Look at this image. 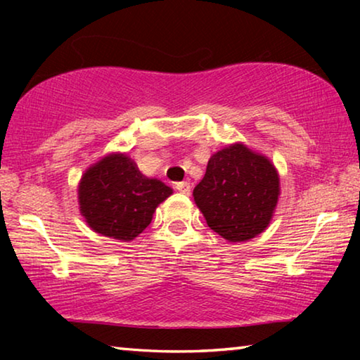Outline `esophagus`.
Returning <instances> with one entry per match:
<instances>
[{
  "label": "esophagus",
  "instance_id": "34e87169",
  "mask_svg": "<svg viewBox=\"0 0 360 360\" xmlns=\"http://www.w3.org/2000/svg\"><path fill=\"white\" fill-rule=\"evenodd\" d=\"M174 188H176V191H179V192H182V193L188 195V193H191V191H192V186H191V182L182 181V182H176Z\"/></svg>",
  "mask_w": 360,
  "mask_h": 360
}]
</instances>
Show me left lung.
I'll return each mask as SVG.
<instances>
[{"label":"left lung","mask_w":360,"mask_h":360,"mask_svg":"<svg viewBox=\"0 0 360 360\" xmlns=\"http://www.w3.org/2000/svg\"><path fill=\"white\" fill-rule=\"evenodd\" d=\"M279 197V176L265 155L241 143L212 154L193 200L206 224L230 243L248 241L270 224Z\"/></svg>","instance_id":"8db88e82"}]
</instances>
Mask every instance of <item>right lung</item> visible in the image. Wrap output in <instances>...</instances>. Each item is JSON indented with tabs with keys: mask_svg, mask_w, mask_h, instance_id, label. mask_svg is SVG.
Returning <instances> with one entry per match:
<instances>
[{
	"mask_svg": "<svg viewBox=\"0 0 360 360\" xmlns=\"http://www.w3.org/2000/svg\"><path fill=\"white\" fill-rule=\"evenodd\" d=\"M172 193V187L144 176L125 154L103 157L82 174L77 188L79 208L89 227L120 241L135 240Z\"/></svg>",
	"mask_w": 360,
	"mask_h": 360,
	"instance_id": "right-lung-1",
	"label": "right lung"
}]
</instances>
